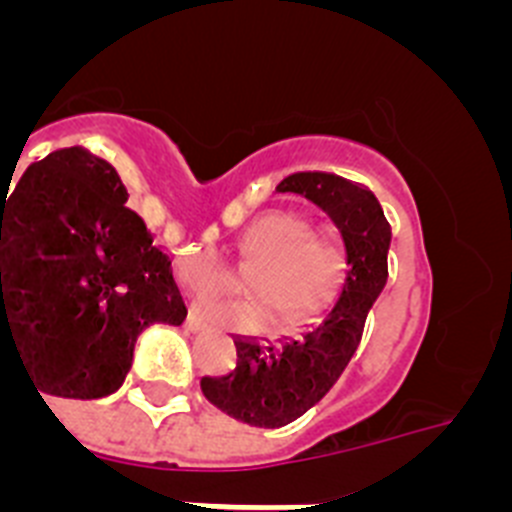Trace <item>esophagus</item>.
I'll list each match as a JSON object with an SVG mask.
<instances>
[{
  "label": "esophagus",
  "instance_id": "34e87169",
  "mask_svg": "<svg viewBox=\"0 0 512 512\" xmlns=\"http://www.w3.org/2000/svg\"><path fill=\"white\" fill-rule=\"evenodd\" d=\"M184 328L192 330V333H194V330H202V328H205V320H202L200 315H197V312H194V310H189L187 320H184Z\"/></svg>",
  "mask_w": 512,
  "mask_h": 512
}]
</instances>
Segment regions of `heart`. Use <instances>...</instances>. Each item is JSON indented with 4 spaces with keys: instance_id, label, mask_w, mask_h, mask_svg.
<instances>
[{
    "instance_id": "obj_1",
    "label": "heart",
    "mask_w": 512,
    "mask_h": 512,
    "mask_svg": "<svg viewBox=\"0 0 512 512\" xmlns=\"http://www.w3.org/2000/svg\"><path fill=\"white\" fill-rule=\"evenodd\" d=\"M235 266L248 271V289L259 300L217 297L202 310L212 320L241 330H259L274 311L297 323L328 305L343 277L346 253L333 225L307 223L295 207H274L256 215L235 243ZM179 279L194 295L220 292L238 282L233 264L215 248H189L179 256Z\"/></svg>"
}]
</instances>
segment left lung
<instances>
[{
	"mask_svg": "<svg viewBox=\"0 0 512 512\" xmlns=\"http://www.w3.org/2000/svg\"><path fill=\"white\" fill-rule=\"evenodd\" d=\"M277 192H295L328 212L346 248L341 295L318 323L279 346L235 341L233 372L202 377V395L230 418L259 428H282L320 402L338 382L364 333L366 315L387 284L390 223L366 187L325 171H300Z\"/></svg>",
	"mask_w": 512,
	"mask_h": 512,
	"instance_id": "8db88e82",
	"label": "left lung"
}]
</instances>
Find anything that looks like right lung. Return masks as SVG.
Listing matches in <instances>:
<instances>
[{
	"instance_id": "right-lung-1",
	"label": "right lung",
	"mask_w": 512,
	"mask_h": 512,
	"mask_svg": "<svg viewBox=\"0 0 512 512\" xmlns=\"http://www.w3.org/2000/svg\"><path fill=\"white\" fill-rule=\"evenodd\" d=\"M125 202L117 171L79 146L0 187V354L15 348L40 397L112 395L140 333L187 318L169 256Z\"/></svg>"
}]
</instances>
